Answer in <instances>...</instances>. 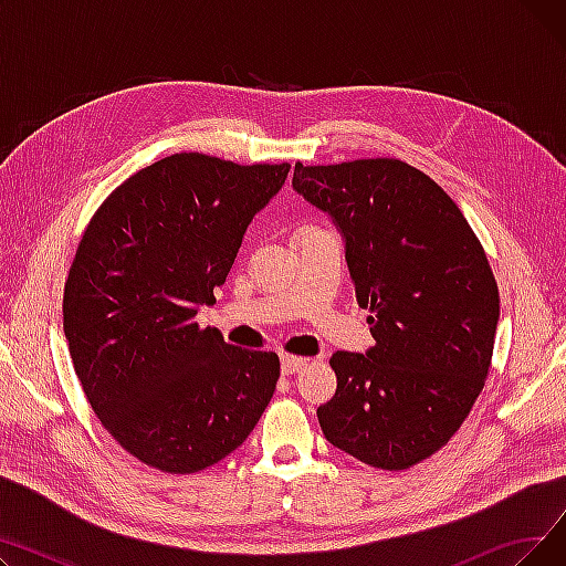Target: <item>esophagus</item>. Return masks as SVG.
I'll use <instances>...</instances> for the list:
<instances>
[{"mask_svg": "<svg viewBox=\"0 0 566 566\" xmlns=\"http://www.w3.org/2000/svg\"><path fill=\"white\" fill-rule=\"evenodd\" d=\"M307 365V358H298V355H282L280 358V369L284 376L295 374L298 369H303Z\"/></svg>", "mask_w": 566, "mask_h": 566, "instance_id": "34e87169", "label": "esophagus"}]
</instances>
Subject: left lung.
<instances>
[{
	"label": "left lung",
	"mask_w": 566,
	"mask_h": 566,
	"mask_svg": "<svg viewBox=\"0 0 566 566\" xmlns=\"http://www.w3.org/2000/svg\"><path fill=\"white\" fill-rule=\"evenodd\" d=\"M293 190L344 241L374 346L337 350L325 440L358 461L403 470L448 442L484 388L500 295L459 206L401 160L295 165Z\"/></svg>",
	"instance_id": "obj_1"
}]
</instances>
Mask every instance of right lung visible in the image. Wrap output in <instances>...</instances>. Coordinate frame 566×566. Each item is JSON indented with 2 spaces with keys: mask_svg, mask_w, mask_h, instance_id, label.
I'll use <instances>...</instances> for the list:
<instances>
[{
  "mask_svg": "<svg viewBox=\"0 0 566 566\" xmlns=\"http://www.w3.org/2000/svg\"><path fill=\"white\" fill-rule=\"evenodd\" d=\"M289 169L176 154L118 186L82 235L64 291L73 367L103 427L146 465H216L273 399L277 355L195 318Z\"/></svg>",
  "mask_w": 566,
  "mask_h": 566,
  "instance_id": "right-lung-1",
  "label": "right lung"
}]
</instances>
